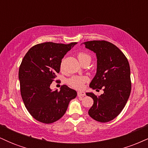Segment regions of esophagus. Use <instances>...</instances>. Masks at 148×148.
Segmentation results:
<instances>
[{"label": "esophagus", "mask_w": 148, "mask_h": 148, "mask_svg": "<svg viewBox=\"0 0 148 148\" xmlns=\"http://www.w3.org/2000/svg\"><path fill=\"white\" fill-rule=\"evenodd\" d=\"M77 95L79 97H84L86 95V93H85L84 92H78Z\"/></svg>", "instance_id": "esophagus-1"}]
</instances>
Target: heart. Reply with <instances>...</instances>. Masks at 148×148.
I'll use <instances>...</instances> for the list:
<instances>
[{"label": "heart", "instance_id": "b5f03b06", "mask_svg": "<svg viewBox=\"0 0 148 148\" xmlns=\"http://www.w3.org/2000/svg\"><path fill=\"white\" fill-rule=\"evenodd\" d=\"M77 58L81 64L85 62H90L91 58L90 55L86 53L81 51L77 54ZM62 68V63L60 64V69ZM88 81V78L85 76H73L67 79V83L69 86L75 89H81L84 87V84Z\"/></svg>", "mask_w": 148, "mask_h": 148}]
</instances>
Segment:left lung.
<instances>
[{"label": "left lung", "mask_w": 148, "mask_h": 148, "mask_svg": "<svg viewBox=\"0 0 148 148\" xmlns=\"http://www.w3.org/2000/svg\"><path fill=\"white\" fill-rule=\"evenodd\" d=\"M87 49L96 53L97 74L90 87L103 93L97 96L86 93L94 103L88 111L92 118L100 123H107L121 113L130 97L132 82L128 60L116 46L105 40L84 42Z\"/></svg>", "instance_id": "left-lung-1"}]
</instances>
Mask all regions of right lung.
<instances>
[{"mask_svg": "<svg viewBox=\"0 0 148 148\" xmlns=\"http://www.w3.org/2000/svg\"><path fill=\"white\" fill-rule=\"evenodd\" d=\"M76 44H38L28 50L21 61L18 69L21 95L26 109L37 121L50 124L58 120L77 95L66 85L60 91L50 89L60 72L61 60Z\"/></svg>", "mask_w": 148, "mask_h": 148, "instance_id": "1", "label": "right lung"}]
</instances>
